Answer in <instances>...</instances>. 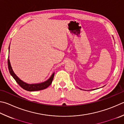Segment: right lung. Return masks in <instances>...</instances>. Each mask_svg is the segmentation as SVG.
<instances>
[{
  "label": "right lung",
  "mask_w": 124,
  "mask_h": 124,
  "mask_svg": "<svg viewBox=\"0 0 124 124\" xmlns=\"http://www.w3.org/2000/svg\"><path fill=\"white\" fill-rule=\"evenodd\" d=\"M9 49H10V46H9ZM8 68L10 71V73L11 75L12 76V77L14 78V79L16 80V81L18 84L20 86H21L22 88L28 91H40V90H43L48 88L49 85H50L51 83L53 82L54 77V73L51 76V77L49 78V79L43 83H40V84H28L26 83L23 82V81H22L21 79H19L18 77H17V76L14 73L13 70L12 69V67L11 66V64L10 62V60L8 57Z\"/></svg>",
  "instance_id": "1"
}]
</instances>
